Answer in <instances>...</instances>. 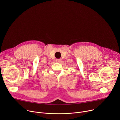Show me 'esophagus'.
Masks as SVG:
<instances>
[{"label":"esophagus","instance_id":"esophagus-1","mask_svg":"<svg viewBox=\"0 0 120 120\" xmlns=\"http://www.w3.org/2000/svg\"><path fill=\"white\" fill-rule=\"evenodd\" d=\"M60 59H56V63H59V62H60Z\"/></svg>","mask_w":120,"mask_h":120}]
</instances>
